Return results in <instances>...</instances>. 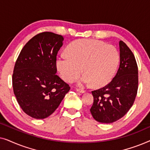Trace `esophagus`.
<instances>
[{
  "mask_svg": "<svg viewBox=\"0 0 150 150\" xmlns=\"http://www.w3.org/2000/svg\"><path fill=\"white\" fill-rule=\"evenodd\" d=\"M76 91L78 92H80V93H85V90L81 89H76Z\"/></svg>",
  "mask_w": 150,
  "mask_h": 150,
  "instance_id": "esophagus-1",
  "label": "esophagus"
}]
</instances>
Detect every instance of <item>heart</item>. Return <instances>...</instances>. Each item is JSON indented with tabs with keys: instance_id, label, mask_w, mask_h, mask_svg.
<instances>
[{
	"instance_id": "1",
	"label": "heart",
	"mask_w": 150,
	"mask_h": 150,
	"mask_svg": "<svg viewBox=\"0 0 150 150\" xmlns=\"http://www.w3.org/2000/svg\"><path fill=\"white\" fill-rule=\"evenodd\" d=\"M67 55L57 58L56 67L61 79L73 81L81 71L84 75L78 83H91L98 88L107 85L117 69L120 55L114 46L100 41L83 39L71 43L66 48ZM82 69L81 70V69Z\"/></svg>"
}]
</instances>
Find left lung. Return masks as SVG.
<instances>
[{
    "mask_svg": "<svg viewBox=\"0 0 150 150\" xmlns=\"http://www.w3.org/2000/svg\"><path fill=\"white\" fill-rule=\"evenodd\" d=\"M120 64L110 83L91 91L93 104L90 111L98 122L110 124L123 117L134 103L138 89V67L132 51L120 41Z\"/></svg>",
    "mask_w": 150,
    "mask_h": 150,
    "instance_id": "8db88e82",
    "label": "left lung"
}]
</instances>
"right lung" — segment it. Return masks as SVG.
<instances>
[{"label":"right lung","instance_id":"obj_1","mask_svg":"<svg viewBox=\"0 0 150 150\" xmlns=\"http://www.w3.org/2000/svg\"><path fill=\"white\" fill-rule=\"evenodd\" d=\"M63 40L51 32L36 35L22 49L16 62L14 94L22 110L33 118L50 116L70 89L56 74L57 55Z\"/></svg>","mask_w":150,"mask_h":150}]
</instances>
